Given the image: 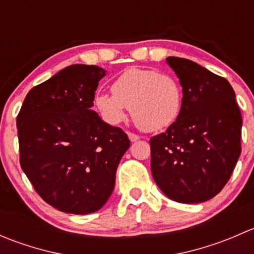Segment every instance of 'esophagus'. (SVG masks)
<instances>
[{"mask_svg": "<svg viewBox=\"0 0 254 254\" xmlns=\"http://www.w3.org/2000/svg\"><path fill=\"white\" fill-rule=\"evenodd\" d=\"M127 136H129L130 141L131 142H136L137 140H140V137L137 136L136 134H132V132H127Z\"/></svg>", "mask_w": 254, "mask_h": 254, "instance_id": "obj_1", "label": "esophagus"}]
</instances>
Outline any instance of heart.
<instances>
[{"mask_svg":"<svg viewBox=\"0 0 254 254\" xmlns=\"http://www.w3.org/2000/svg\"><path fill=\"white\" fill-rule=\"evenodd\" d=\"M113 93L99 92L94 107L109 124L124 122L130 108L135 124L143 131H160L178 119L183 94L171 76L151 68L132 67L114 79Z\"/></svg>","mask_w":254,"mask_h":254,"instance_id":"b5f03b06","label":"heart"}]
</instances>
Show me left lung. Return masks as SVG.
Instances as JSON below:
<instances>
[{"instance_id": "1", "label": "left lung", "mask_w": 254, "mask_h": 254, "mask_svg": "<svg viewBox=\"0 0 254 254\" xmlns=\"http://www.w3.org/2000/svg\"><path fill=\"white\" fill-rule=\"evenodd\" d=\"M183 92L178 119L151 137V172L166 196L183 204L214 198L241 155L242 117L226 78L187 59H166Z\"/></svg>"}]
</instances>
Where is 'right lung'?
I'll return each instance as SVG.
<instances>
[{
	"instance_id": "1",
	"label": "right lung",
	"mask_w": 254,
	"mask_h": 254,
	"mask_svg": "<svg viewBox=\"0 0 254 254\" xmlns=\"http://www.w3.org/2000/svg\"><path fill=\"white\" fill-rule=\"evenodd\" d=\"M106 73L94 65L67 66L30 89L17 117L23 172L60 211L86 215L103 207L130 147L120 127L92 111Z\"/></svg>"
}]
</instances>
